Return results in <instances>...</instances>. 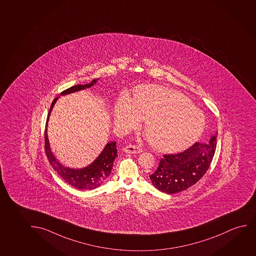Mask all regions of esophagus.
Instances as JSON below:
<instances>
[{"instance_id":"34e87169","label":"esophagus","mask_w":256,"mask_h":256,"mask_svg":"<svg viewBox=\"0 0 256 256\" xmlns=\"http://www.w3.org/2000/svg\"><path fill=\"white\" fill-rule=\"evenodd\" d=\"M124 152H130V154H140L142 152V148L138 146H134V144H129L124 148Z\"/></svg>"}]
</instances>
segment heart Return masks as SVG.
Returning <instances> with one entry per match:
<instances>
[{"mask_svg": "<svg viewBox=\"0 0 256 256\" xmlns=\"http://www.w3.org/2000/svg\"><path fill=\"white\" fill-rule=\"evenodd\" d=\"M115 122L128 130L146 120L144 132L154 148L180 151L198 140L206 126V116L188 98L158 85L138 88L132 99L120 98L115 108Z\"/></svg>", "mask_w": 256, "mask_h": 256, "instance_id": "1", "label": "heart"}]
</instances>
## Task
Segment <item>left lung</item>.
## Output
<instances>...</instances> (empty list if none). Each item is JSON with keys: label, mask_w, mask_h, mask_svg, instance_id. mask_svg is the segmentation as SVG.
<instances>
[{"label": "left lung", "mask_w": 256, "mask_h": 256, "mask_svg": "<svg viewBox=\"0 0 256 256\" xmlns=\"http://www.w3.org/2000/svg\"><path fill=\"white\" fill-rule=\"evenodd\" d=\"M216 134L207 143L196 142L182 152L163 155L158 168L150 176L152 185L166 194H176L196 184L212 162Z\"/></svg>", "instance_id": "1"}]
</instances>
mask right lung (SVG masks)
<instances>
[{"label":"right lung","instance_id":"right-lung-1","mask_svg":"<svg viewBox=\"0 0 256 256\" xmlns=\"http://www.w3.org/2000/svg\"><path fill=\"white\" fill-rule=\"evenodd\" d=\"M98 79H94L88 83L84 85H76L71 86L68 90H64L60 93L62 96L64 94H71L76 91L88 88L90 86H93L96 83ZM58 98L54 99L52 105H50V110L47 116L46 124V130H44V150L46 154L50 166H52L60 176L62 177L63 180L66 182L76 188L86 190H94L96 188L99 187L110 176L112 172L113 162L116 157L118 156V150H116V142H110L105 146L104 149L102 150L98 158L94 160L90 165L83 168H70L66 166H63L60 162L57 160L55 156L52 154V152L50 151V144L47 137V122L49 119L50 112L54 108V104Z\"/></svg>","mask_w":256,"mask_h":256}]
</instances>
